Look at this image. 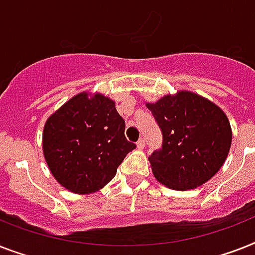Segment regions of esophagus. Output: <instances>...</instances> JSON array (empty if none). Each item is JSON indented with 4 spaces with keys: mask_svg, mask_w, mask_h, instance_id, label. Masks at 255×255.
<instances>
[{
    "mask_svg": "<svg viewBox=\"0 0 255 255\" xmlns=\"http://www.w3.org/2000/svg\"><path fill=\"white\" fill-rule=\"evenodd\" d=\"M137 147L138 148H143L144 147V139H143V138H139V140L137 142Z\"/></svg>",
    "mask_w": 255,
    "mask_h": 255,
    "instance_id": "esophagus-1",
    "label": "esophagus"
}]
</instances>
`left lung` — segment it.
<instances>
[{"label":"left lung","mask_w":255,"mask_h":255,"mask_svg":"<svg viewBox=\"0 0 255 255\" xmlns=\"http://www.w3.org/2000/svg\"><path fill=\"white\" fill-rule=\"evenodd\" d=\"M146 107L163 133L162 150L148 158L160 184L187 191L219 172L232 144L231 122L219 105L197 93L179 91Z\"/></svg>","instance_id":"left-lung-1"}]
</instances>
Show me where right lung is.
<instances>
[{"label": "right lung", "instance_id": "right-lung-1", "mask_svg": "<svg viewBox=\"0 0 255 255\" xmlns=\"http://www.w3.org/2000/svg\"><path fill=\"white\" fill-rule=\"evenodd\" d=\"M42 144L56 182L79 195L105 187L135 148L126 139L125 121L115 101L88 92L73 96L47 118Z\"/></svg>", "mask_w": 255, "mask_h": 255}]
</instances>
